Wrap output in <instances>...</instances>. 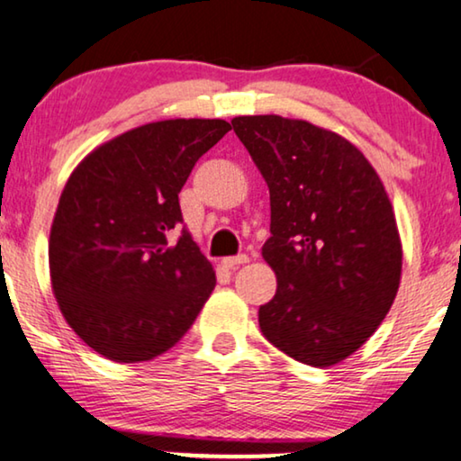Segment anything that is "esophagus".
<instances>
[{"label":"esophagus","instance_id":"1","mask_svg":"<svg viewBox=\"0 0 461 461\" xmlns=\"http://www.w3.org/2000/svg\"><path fill=\"white\" fill-rule=\"evenodd\" d=\"M247 261H249V258H247L245 253H240V255H235V258H224L222 259V266L229 267V270H237L239 266L247 264Z\"/></svg>","mask_w":461,"mask_h":461}]
</instances>
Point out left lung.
I'll use <instances>...</instances> for the list:
<instances>
[{
    "instance_id": "left-lung-1",
    "label": "left lung",
    "mask_w": 461,
    "mask_h": 461,
    "mask_svg": "<svg viewBox=\"0 0 461 461\" xmlns=\"http://www.w3.org/2000/svg\"><path fill=\"white\" fill-rule=\"evenodd\" d=\"M230 123L270 187L261 255L278 288L259 307L261 334L299 363L336 365L375 334L398 294L402 243L384 183L357 146L323 127L278 115Z\"/></svg>"
}]
</instances>
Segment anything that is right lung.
Masks as SVG:
<instances>
[{
  "label": "right lung",
  "instance_id": "1",
  "mask_svg": "<svg viewBox=\"0 0 461 461\" xmlns=\"http://www.w3.org/2000/svg\"><path fill=\"white\" fill-rule=\"evenodd\" d=\"M230 130L222 119L136 127L90 152L69 176L49 237L55 299L92 350L150 360L179 342L216 286L214 267L183 226L179 191Z\"/></svg>",
  "mask_w": 461,
  "mask_h": 461
}]
</instances>
